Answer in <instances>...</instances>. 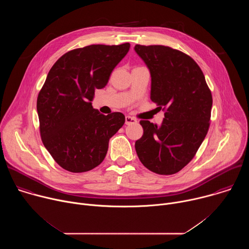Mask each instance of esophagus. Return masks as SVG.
<instances>
[{
  "mask_svg": "<svg viewBox=\"0 0 249 249\" xmlns=\"http://www.w3.org/2000/svg\"><path fill=\"white\" fill-rule=\"evenodd\" d=\"M137 123V119L131 116H126L125 117V124L126 125H132V124H136Z\"/></svg>",
  "mask_w": 249,
  "mask_h": 249,
  "instance_id": "1",
  "label": "esophagus"
}]
</instances>
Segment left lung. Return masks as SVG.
Masks as SVG:
<instances>
[{"label": "left lung", "mask_w": 249, "mask_h": 249, "mask_svg": "<svg viewBox=\"0 0 249 249\" xmlns=\"http://www.w3.org/2000/svg\"><path fill=\"white\" fill-rule=\"evenodd\" d=\"M135 51L151 72V99L164 111L160 126L140 121L144 134L135 149L151 171L174 174L192 160L208 133L212 93L189 55L163 45L137 44Z\"/></svg>", "instance_id": "1"}]
</instances>
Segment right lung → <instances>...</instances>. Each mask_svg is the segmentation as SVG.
<instances>
[{"instance_id": "right-lung-1", "label": "right lung", "mask_w": 249, "mask_h": 249, "mask_svg": "<svg viewBox=\"0 0 249 249\" xmlns=\"http://www.w3.org/2000/svg\"><path fill=\"white\" fill-rule=\"evenodd\" d=\"M129 48L124 43L73 49L50 69L36 107L42 143L62 168L78 173L99 165L109 139L125 123L121 112L101 114L90 101Z\"/></svg>"}]
</instances>
